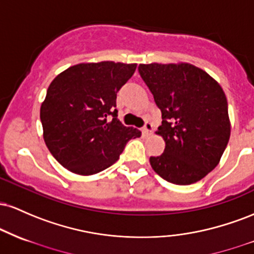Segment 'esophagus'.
I'll return each instance as SVG.
<instances>
[{
  "mask_svg": "<svg viewBox=\"0 0 254 254\" xmlns=\"http://www.w3.org/2000/svg\"><path fill=\"white\" fill-rule=\"evenodd\" d=\"M143 133L145 136H148L149 135V133L151 132V131H153V125H151V123L150 122H145V124H144V127H143Z\"/></svg>",
  "mask_w": 254,
  "mask_h": 254,
  "instance_id": "obj_1",
  "label": "esophagus"
}]
</instances>
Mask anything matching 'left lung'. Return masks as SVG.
I'll list each match as a JSON object with an SVG mask.
<instances>
[{
    "label": "left lung",
    "instance_id": "left-lung-1",
    "mask_svg": "<svg viewBox=\"0 0 254 254\" xmlns=\"http://www.w3.org/2000/svg\"><path fill=\"white\" fill-rule=\"evenodd\" d=\"M138 71L161 111L157 135L166 147L150 166L176 185L199 182L220 162L230 136L222 87L190 63L139 64Z\"/></svg>",
    "mask_w": 254,
    "mask_h": 254
}]
</instances>
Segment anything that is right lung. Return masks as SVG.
I'll use <instances>...</instances> for the list:
<instances>
[{
    "label": "right lung",
    "instance_id": "obj_1",
    "mask_svg": "<svg viewBox=\"0 0 254 254\" xmlns=\"http://www.w3.org/2000/svg\"><path fill=\"white\" fill-rule=\"evenodd\" d=\"M136 66L80 63L52 80L40 121L46 147L64 168L80 176L99 173L117 161L129 139L141 136L119 122L115 109L118 90Z\"/></svg>",
    "mask_w": 254,
    "mask_h": 254
}]
</instances>
